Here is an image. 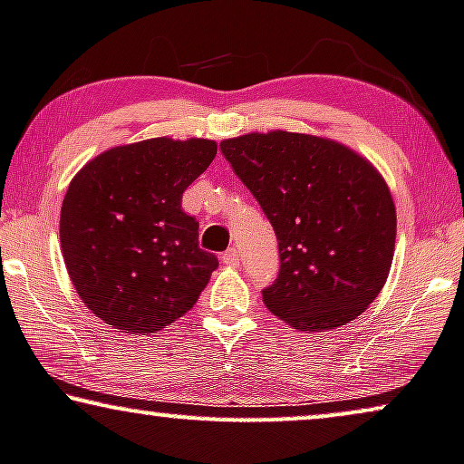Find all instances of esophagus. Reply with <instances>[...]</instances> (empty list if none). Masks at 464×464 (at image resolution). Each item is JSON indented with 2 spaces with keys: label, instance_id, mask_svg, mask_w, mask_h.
I'll use <instances>...</instances> for the list:
<instances>
[{
  "label": "esophagus",
  "instance_id": "obj_1",
  "mask_svg": "<svg viewBox=\"0 0 464 464\" xmlns=\"http://www.w3.org/2000/svg\"><path fill=\"white\" fill-rule=\"evenodd\" d=\"M223 262L227 266H237L239 265V252L235 250V247H229V250L223 254Z\"/></svg>",
  "mask_w": 464,
  "mask_h": 464
}]
</instances>
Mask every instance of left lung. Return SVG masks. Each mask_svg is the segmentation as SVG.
<instances>
[{
  "mask_svg": "<svg viewBox=\"0 0 464 464\" xmlns=\"http://www.w3.org/2000/svg\"><path fill=\"white\" fill-rule=\"evenodd\" d=\"M220 150L279 241L266 308L304 334L361 316L396 247V206L382 172L340 141L279 129L225 140Z\"/></svg>",
  "mask_w": 464,
  "mask_h": 464,
  "instance_id": "obj_1",
  "label": "left lung"
}]
</instances>
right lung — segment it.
Masks as SVG:
<instances>
[{
	"label": "right lung",
	"instance_id": "right-lung-1",
	"mask_svg": "<svg viewBox=\"0 0 464 464\" xmlns=\"http://www.w3.org/2000/svg\"><path fill=\"white\" fill-rule=\"evenodd\" d=\"M217 156L212 140L154 137L116 145L68 185L60 247L82 304L122 334H156L183 316L218 266L198 244L183 191Z\"/></svg>",
	"mask_w": 464,
	"mask_h": 464
}]
</instances>
